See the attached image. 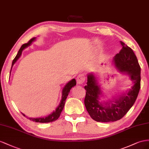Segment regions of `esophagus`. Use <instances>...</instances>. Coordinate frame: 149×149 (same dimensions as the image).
<instances>
[{
  "label": "esophagus",
  "instance_id": "esophagus-1",
  "mask_svg": "<svg viewBox=\"0 0 149 149\" xmlns=\"http://www.w3.org/2000/svg\"><path fill=\"white\" fill-rule=\"evenodd\" d=\"M85 80H86V77H85V75L83 74H80L77 77V82L78 84L81 85L85 82Z\"/></svg>",
  "mask_w": 149,
  "mask_h": 149
}]
</instances>
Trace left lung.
Returning <instances> with one entry per match:
<instances>
[{"label":"left lung","mask_w":149,"mask_h":149,"mask_svg":"<svg viewBox=\"0 0 149 149\" xmlns=\"http://www.w3.org/2000/svg\"><path fill=\"white\" fill-rule=\"evenodd\" d=\"M119 53L113 58L116 66L120 72H127L134 85L127 95L121 96L118 100L111 102V105L105 103V106L99 102V96L102 94L100 87L93 74L87 76L84 104L87 112L93 120L97 122H109L120 120L132 107L137 98L141 88V67L134 51L123 42Z\"/></svg>","instance_id":"1"}]
</instances>
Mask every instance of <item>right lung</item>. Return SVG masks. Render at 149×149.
Masks as SVG:
<instances>
[{
	"mask_svg": "<svg viewBox=\"0 0 149 149\" xmlns=\"http://www.w3.org/2000/svg\"><path fill=\"white\" fill-rule=\"evenodd\" d=\"M35 39H36V37H33V38H32V39L30 40L27 42V43L24 44L22 46H21V47L19 49L17 54V56L14 58L13 61H12L11 70H12V66L14 65V64L16 62V61H17L18 59L19 58V57H20L21 54H22V50L25 48H26L27 47H28L29 45H31L32 44V42L33 40H35ZM11 70H10V72H11ZM75 85H76V81H75V79H73L72 80H70L69 82H68L65 85V86L64 87V88H63V90H62V99H61V103L59 104V105L56 109V111H54L52 113L50 114L49 116H48L47 117H46L45 118H29V119L32 120V121H33V122H40V123H49V122H54V121H56V120H57L58 118L60 117L61 113L62 110L63 109V107H64V105H65V100L67 99L68 95H69L70 89L72 88V87H74ZM22 115L24 116H25L24 113H22Z\"/></svg>",
	"mask_w": 149,
	"mask_h": 149,
	"instance_id": "add662e5",
	"label": "right lung"
}]
</instances>
